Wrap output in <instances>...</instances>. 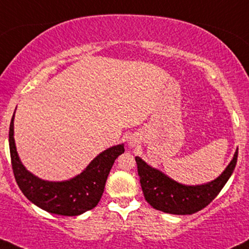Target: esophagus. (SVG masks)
Wrapping results in <instances>:
<instances>
[{
    "label": "esophagus",
    "mask_w": 249,
    "mask_h": 249,
    "mask_svg": "<svg viewBox=\"0 0 249 249\" xmlns=\"http://www.w3.org/2000/svg\"><path fill=\"white\" fill-rule=\"evenodd\" d=\"M136 144H137V141L135 140V139H130L129 140V145L130 146H135V145H136Z\"/></svg>",
    "instance_id": "esophagus-1"
}]
</instances>
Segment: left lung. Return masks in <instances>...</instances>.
Masks as SVG:
<instances>
[{"mask_svg": "<svg viewBox=\"0 0 249 249\" xmlns=\"http://www.w3.org/2000/svg\"><path fill=\"white\" fill-rule=\"evenodd\" d=\"M237 159L238 150L229 166L216 180L201 186H185L149 166L140 157H135L146 202L155 209L173 214L195 213L211 203L232 176Z\"/></svg>", "mask_w": 249, "mask_h": 249, "instance_id": "left-lung-1", "label": "left lung"}]
</instances>
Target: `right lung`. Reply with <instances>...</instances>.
I'll return each mask as SVG.
<instances>
[{
    "label": "right lung",
    "mask_w": 249,
    "mask_h": 249,
    "mask_svg": "<svg viewBox=\"0 0 249 249\" xmlns=\"http://www.w3.org/2000/svg\"><path fill=\"white\" fill-rule=\"evenodd\" d=\"M14 116L15 113L9 128V148L15 179L23 194L41 209L60 216H78L93 209L103 196L115 159L124 152V144L101 152L72 179L61 182L45 181L31 174L19 160L14 140Z\"/></svg>",
    "instance_id": "1"
}]
</instances>
